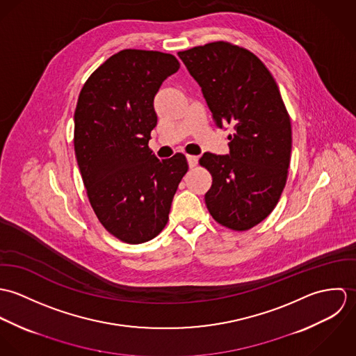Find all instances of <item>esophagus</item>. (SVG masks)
<instances>
[{"label":"esophagus","mask_w":356,"mask_h":356,"mask_svg":"<svg viewBox=\"0 0 356 356\" xmlns=\"http://www.w3.org/2000/svg\"><path fill=\"white\" fill-rule=\"evenodd\" d=\"M186 159H188V163H189V167H191V168H193V167H196V165H197V161H199V156L188 154V156H186Z\"/></svg>","instance_id":"34e87169"}]
</instances>
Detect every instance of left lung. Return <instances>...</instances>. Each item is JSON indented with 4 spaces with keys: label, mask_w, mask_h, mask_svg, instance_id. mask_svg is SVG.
<instances>
[{
    "label": "left lung",
    "mask_w": 356,
    "mask_h": 356,
    "mask_svg": "<svg viewBox=\"0 0 356 356\" xmlns=\"http://www.w3.org/2000/svg\"><path fill=\"white\" fill-rule=\"evenodd\" d=\"M202 88L216 124H233L230 154L204 153L211 177L205 193L211 216L234 232L266 219L288 178L292 151L291 118L275 79L252 51L215 41L178 51Z\"/></svg>",
    "instance_id": "8db88e82"
}]
</instances>
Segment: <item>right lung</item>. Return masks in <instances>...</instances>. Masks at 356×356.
Instances as JSON below:
<instances>
[{
  "mask_svg": "<svg viewBox=\"0 0 356 356\" xmlns=\"http://www.w3.org/2000/svg\"><path fill=\"white\" fill-rule=\"evenodd\" d=\"M178 70L170 53L123 49L88 78L78 97L74 149L88 199L105 230L127 244L164 229L189 168L185 154L160 160L148 147L154 96Z\"/></svg>",
  "mask_w": 356,
  "mask_h": 356,
  "instance_id": "add662e5",
  "label": "right lung"
}]
</instances>
